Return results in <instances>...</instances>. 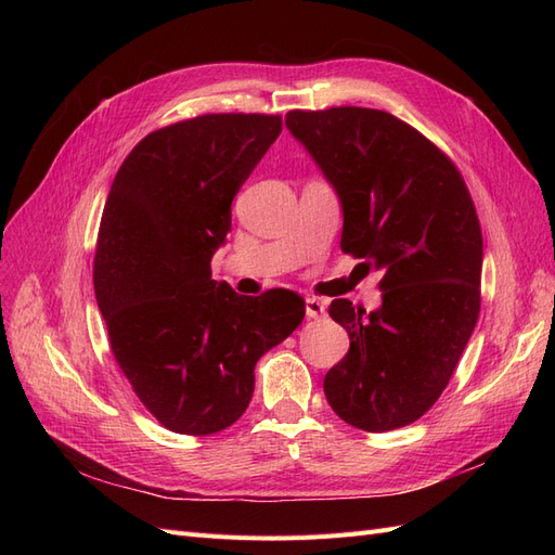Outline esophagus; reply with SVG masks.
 Listing matches in <instances>:
<instances>
[{
    "label": "esophagus",
    "mask_w": 555,
    "mask_h": 555,
    "mask_svg": "<svg viewBox=\"0 0 555 555\" xmlns=\"http://www.w3.org/2000/svg\"><path fill=\"white\" fill-rule=\"evenodd\" d=\"M306 314H308V319H322L326 314V304H324V300H319V298H308L306 300Z\"/></svg>",
    "instance_id": "obj_1"
}]
</instances>
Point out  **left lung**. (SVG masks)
I'll return each instance as SVG.
<instances>
[{
	"mask_svg": "<svg viewBox=\"0 0 555 555\" xmlns=\"http://www.w3.org/2000/svg\"><path fill=\"white\" fill-rule=\"evenodd\" d=\"M292 137L338 194L347 255L382 271V306L333 300L349 351L324 377L333 412L384 433L416 422L449 384L479 317L483 243L456 166L396 115L292 111Z\"/></svg>",
	"mask_w": 555,
	"mask_h": 555,
	"instance_id": "1",
	"label": "left lung"
}]
</instances>
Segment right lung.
Wrapping results in <instances>:
<instances>
[{"label":"right lung","instance_id":"add662e5","mask_svg":"<svg viewBox=\"0 0 555 555\" xmlns=\"http://www.w3.org/2000/svg\"><path fill=\"white\" fill-rule=\"evenodd\" d=\"M280 131V115H198L147 133L111 184L96 304L117 365L173 433L210 435L238 422L257 361L306 317L289 289L238 296L210 271L231 231V201Z\"/></svg>","mask_w":555,"mask_h":555}]
</instances>
